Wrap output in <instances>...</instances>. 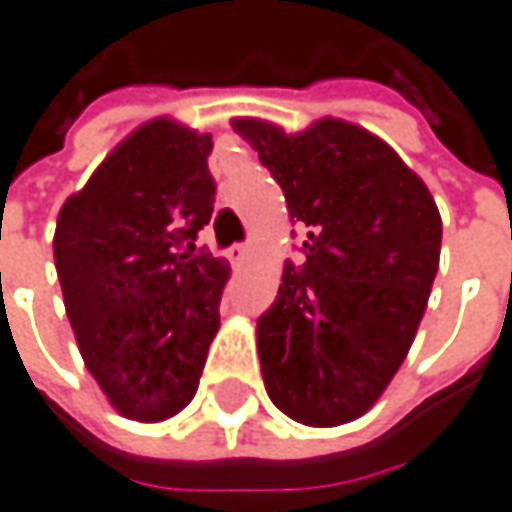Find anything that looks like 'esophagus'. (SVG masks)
<instances>
[{"label":"esophagus","mask_w":512,"mask_h":512,"mask_svg":"<svg viewBox=\"0 0 512 512\" xmlns=\"http://www.w3.org/2000/svg\"><path fill=\"white\" fill-rule=\"evenodd\" d=\"M247 253H250V250H247V244H233V247L227 250V256H230V262H233V265H242L244 259H247Z\"/></svg>","instance_id":"1"}]
</instances>
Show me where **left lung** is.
Masks as SVG:
<instances>
[{
	"label": "left lung",
	"mask_w": 512,
	"mask_h": 512,
	"mask_svg": "<svg viewBox=\"0 0 512 512\" xmlns=\"http://www.w3.org/2000/svg\"><path fill=\"white\" fill-rule=\"evenodd\" d=\"M233 129L308 227L256 322L265 389L305 426L366 415L406 360L441 259V213L421 178L369 129L322 117L288 135L259 117Z\"/></svg>",
	"instance_id": "1"
}]
</instances>
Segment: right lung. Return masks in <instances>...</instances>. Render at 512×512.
<instances>
[{
  "instance_id": "add662e5",
  "label": "right lung",
  "mask_w": 512,
  "mask_h": 512,
  "mask_svg": "<svg viewBox=\"0 0 512 512\" xmlns=\"http://www.w3.org/2000/svg\"><path fill=\"white\" fill-rule=\"evenodd\" d=\"M213 135L155 117L68 195L54 265L83 363L129 421L178 415L198 389L230 268L195 253L213 216Z\"/></svg>"
}]
</instances>
